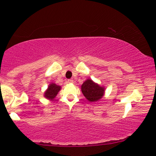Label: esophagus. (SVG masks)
Segmentation results:
<instances>
[{
  "mask_svg": "<svg viewBox=\"0 0 156 156\" xmlns=\"http://www.w3.org/2000/svg\"><path fill=\"white\" fill-rule=\"evenodd\" d=\"M67 82L69 83V84H73V83H74V80H68Z\"/></svg>",
  "mask_w": 156,
  "mask_h": 156,
  "instance_id": "esophagus-1",
  "label": "esophagus"
}]
</instances>
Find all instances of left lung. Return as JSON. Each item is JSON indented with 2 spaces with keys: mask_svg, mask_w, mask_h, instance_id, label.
<instances>
[{
  "mask_svg": "<svg viewBox=\"0 0 156 156\" xmlns=\"http://www.w3.org/2000/svg\"><path fill=\"white\" fill-rule=\"evenodd\" d=\"M81 89L86 99L91 102L97 101L101 99L105 91L104 87L99 86L91 80L85 81L81 87Z\"/></svg>",
  "mask_w": 156,
  "mask_h": 156,
  "instance_id": "1",
  "label": "left lung"
}]
</instances>
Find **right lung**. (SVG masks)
Returning <instances> with one entry per match:
<instances>
[{"label":"right lung","instance_id":"add662e5","mask_svg":"<svg viewBox=\"0 0 156 156\" xmlns=\"http://www.w3.org/2000/svg\"><path fill=\"white\" fill-rule=\"evenodd\" d=\"M61 89V87L58 86L56 84H54V83H52V84H50V86L48 87V88L44 92V97L47 98V99L52 100L54 99L55 97H56L57 94Z\"/></svg>","mask_w":156,"mask_h":156}]
</instances>
